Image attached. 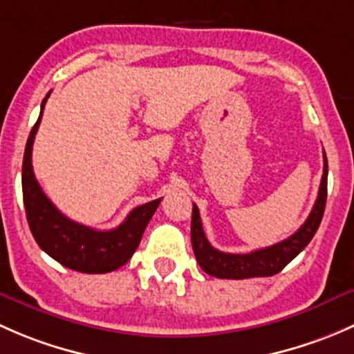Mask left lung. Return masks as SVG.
<instances>
[{
	"label": "left lung",
	"instance_id": "8db88e82",
	"mask_svg": "<svg viewBox=\"0 0 354 354\" xmlns=\"http://www.w3.org/2000/svg\"><path fill=\"white\" fill-rule=\"evenodd\" d=\"M327 199V156L324 151V174L320 180L319 196L313 204L307 221L295 232L293 235L288 236L283 242L274 243L266 249L254 250L249 254H228L214 249L207 242L204 235L201 216L196 204H192V220H191V240L192 250L198 259L199 266L204 272L209 276H216L221 279H247L259 278V276H274L281 271L288 262L293 261L308 242L315 235L320 221H322L324 209H326Z\"/></svg>",
	"mask_w": 354,
	"mask_h": 354
}]
</instances>
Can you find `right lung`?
Masks as SVG:
<instances>
[{"label":"right lung","instance_id":"1","mask_svg":"<svg viewBox=\"0 0 354 354\" xmlns=\"http://www.w3.org/2000/svg\"><path fill=\"white\" fill-rule=\"evenodd\" d=\"M49 95L50 93H47L42 100L41 115L32 127L24 153L21 191L28 227L44 252L61 262L64 268L86 274L115 271L126 264L138 249L145 228L162 199L134 207L118 228L107 232L85 227L64 216L44 194L32 169V147Z\"/></svg>","mask_w":354,"mask_h":354}]
</instances>
